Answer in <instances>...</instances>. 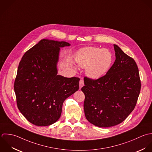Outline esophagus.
Returning a JSON list of instances; mask_svg holds the SVG:
<instances>
[{"instance_id":"34e87169","label":"esophagus","mask_w":152,"mask_h":152,"mask_svg":"<svg viewBox=\"0 0 152 152\" xmlns=\"http://www.w3.org/2000/svg\"><path fill=\"white\" fill-rule=\"evenodd\" d=\"M84 85V80L83 79H81L80 80V82H79V86H80V88H81L82 87H83Z\"/></svg>"}]
</instances>
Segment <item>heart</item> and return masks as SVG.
I'll return each mask as SVG.
<instances>
[{"mask_svg": "<svg viewBox=\"0 0 152 152\" xmlns=\"http://www.w3.org/2000/svg\"><path fill=\"white\" fill-rule=\"evenodd\" d=\"M78 64L86 67L87 75L94 79L100 78L110 68L113 63V55L106 49L87 47L78 51L76 55Z\"/></svg>", "mask_w": 152, "mask_h": 152, "instance_id": "heart-1", "label": "heart"}]
</instances>
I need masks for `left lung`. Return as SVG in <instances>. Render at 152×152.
<instances>
[{
    "label": "left lung",
    "instance_id": "obj_1",
    "mask_svg": "<svg viewBox=\"0 0 152 152\" xmlns=\"http://www.w3.org/2000/svg\"><path fill=\"white\" fill-rule=\"evenodd\" d=\"M114 48L115 60L107 74L96 80L85 77L81 88L86 117L100 127L123 122L134 110L141 89L135 61L117 45Z\"/></svg>",
    "mask_w": 152,
    "mask_h": 152
}]
</instances>
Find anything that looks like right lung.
<instances>
[{
	"mask_svg": "<svg viewBox=\"0 0 152 152\" xmlns=\"http://www.w3.org/2000/svg\"><path fill=\"white\" fill-rule=\"evenodd\" d=\"M69 45L64 41L42 39L25 53L19 62L14 83L17 106L34 125L55 123L64 101L79 89V78L57 75L60 48Z\"/></svg>",
	"mask_w": 152,
	"mask_h": 152,
	"instance_id": "obj_1",
	"label": "right lung"
}]
</instances>
